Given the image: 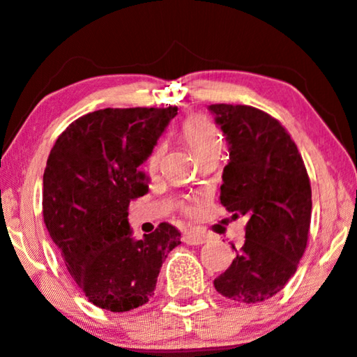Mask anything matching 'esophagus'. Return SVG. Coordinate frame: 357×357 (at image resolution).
<instances>
[{"mask_svg":"<svg viewBox=\"0 0 357 357\" xmlns=\"http://www.w3.org/2000/svg\"><path fill=\"white\" fill-rule=\"evenodd\" d=\"M183 239H184V243L191 244V246H201V244H204L206 241H208V239H206V236L195 233V231H188V233H184Z\"/></svg>","mask_w":357,"mask_h":357,"instance_id":"esophagus-1","label":"esophagus"}]
</instances>
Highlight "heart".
I'll list each match as a JSON object with an SVG mask.
<instances>
[{
  "label": "heart",
  "instance_id": "obj_1",
  "mask_svg": "<svg viewBox=\"0 0 357 357\" xmlns=\"http://www.w3.org/2000/svg\"><path fill=\"white\" fill-rule=\"evenodd\" d=\"M183 137L186 141L188 146L191 148V151L197 156L201 154L211 151L214 148H221L222 146V137L220 135V131L216 130V126L208 119L201 118V116H195V118L186 119L183 124ZM162 151V146H158L154 149L151 160V166L156 165L158 158Z\"/></svg>",
  "mask_w": 357,
  "mask_h": 357
}]
</instances>
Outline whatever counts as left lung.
<instances>
[{"label":"left lung","mask_w":357,"mask_h":357,"mask_svg":"<svg viewBox=\"0 0 357 357\" xmlns=\"http://www.w3.org/2000/svg\"><path fill=\"white\" fill-rule=\"evenodd\" d=\"M208 109L229 144L222 169L221 204L248 216L246 241L221 276L220 294L255 304L269 299L293 278L307 244L311 184L301 154L278 119L244 105Z\"/></svg>","instance_id":"obj_1"}]
</instances>
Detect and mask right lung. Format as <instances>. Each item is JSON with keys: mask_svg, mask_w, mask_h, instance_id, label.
<instances>
[{"mask_svg": "<svg viewBox=\"0 0 357 357\" xmlns=\"http://www.w3.org/2000/svg\"><path fill=\"white\" fill-rule=\"evenodd\" d=\"M178 114L169 108H106L63 131L43 174V218L71 278L111 312L143 306L181 233L161 222L132 238L128 206L148 191L141 165Z\"/></svg>", "mask_w": 357, "mask_h": 357, "instance_id": "1", "label": "right lung"}]
</instances>
